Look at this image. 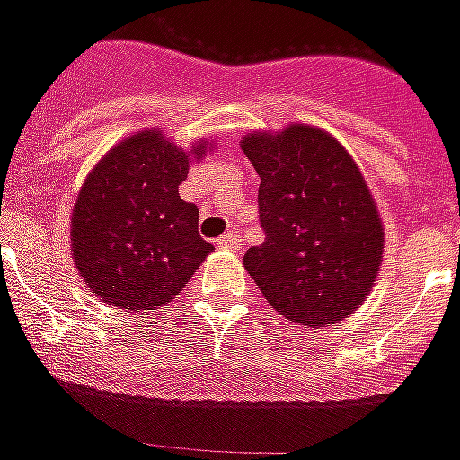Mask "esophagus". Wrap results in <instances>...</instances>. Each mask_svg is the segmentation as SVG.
<instances>
[{
    "mask_svg": "<svg viewBox=\"0 0 460 460\" xmlns=\"http://www.w3.org/2000/svg\"><path fill=\"white\" fill-rule=\"evenodd\" d=\"M216 244L220 250H234L237 244H240V234L237 233H226L223 237H217Z\"/></svg>",
    "mask_w": 460,
    "mask_h": 460,
    "instance_id": "34e87169",
    "label": "esophagus"
}]
</instances>
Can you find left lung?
Masks as SVG:
<instances>
[{
	"mask_svg": "<svg viewBox=\"0 0 460 460\" xmlns=\"http://www.w3.org/2000/svg\"><path fill=\"white\" fill-rule=\"evenodd\" d=\"M243 152L260 173L264 243L244 270L279 316L328 326L355 314L377 281L385 227L355 159L314 124L247 132Z\"/></svg>",
	"mask_w": 460,
	"mask_h": 460,
	"instance_id": "left-lung-1",
	"label": "left lung"
}]
</instances>
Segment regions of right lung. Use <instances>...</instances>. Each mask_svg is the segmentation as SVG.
<instances>
[{
  "label": "right lung",
  "mask_w": 460,
  "mask_h": 460,
  "mask_svg": "<svg viewBox=\"0 0 460 460\" xmlns=\"http://www.w3.org/2000/svg\"><path fill=\"white\" fill-rule=\"evenodd\" d=\"M210 149L208 139L183 149L159 129H142L93 166L70 216V254L95 296L146 314L186 289L213 244L179 186Z\"/></svg>",
  "instance_id": "right-lung-1"
}]
</instances>
